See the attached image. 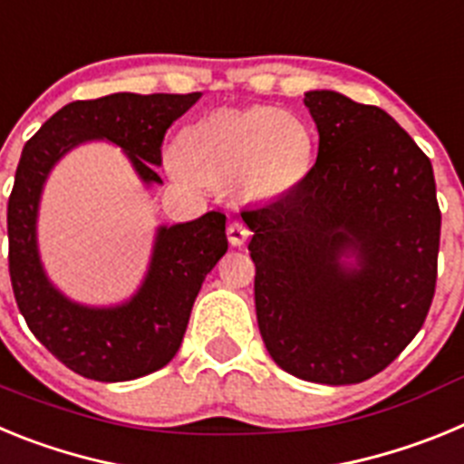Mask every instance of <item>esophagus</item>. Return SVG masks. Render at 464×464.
I'll return each mask as SVG.
<instances>
[{
  "instance_id": "obj_1",
  "label": "esophagus",
  "mask_w": 464,
  "mask_h": 464,
  "mask_svg": "<svg viewBox=\"0 0 464 464\" xmlns=\"http://www.w3.org/2000/svg\"><path fill=\"white\" fill-rule=\"evenodd\" d=\"M248 237H251V229L246 227L241 220H232V223L227 225V239L232 246L246 244V239H248Z\"/></svg>"
}]
</instances>
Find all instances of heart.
<instances>
[{"label": "heart", "instance_id": "obj_1", "mask_svg": "<svg viewBox=\"0 0 464 464\" xmlns=\"http://www.w3.org/2000/svg\"><path fill=\"white\" fill-rule=\"evenodd\" d=\"M314 139L302 118L269 106L220 109L188 125L179 139L171 176L183 183L227 186L253 199L288 195L304 181Z\"/></svg>", "mask_w": 464, "mask_h": 464}]
</instances>
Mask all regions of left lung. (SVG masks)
Masks as SVG:
<instances>
[{
	"label": "left lung",
	"mask_w": 464,
	"mask_h": 464,
	"mask_svg": "<svg viewBox=\"0 0 464 464\" xmlns=\"http://www.w3.org/2000/svg\"><path fill=\"white\" fill-rule=\"evenodd\" d=\"M318 158L251 227L256 314L274 362L297 379H372L423 327L441 213L430 158L383 109L311 90ZM343 256H355L346 263Z\"/></svg>",
	"instance_id": "1"
}]
</instances>
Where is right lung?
Instances as JSON below:
<instances>
[{"label": "right lung", "instance_id": "right-lung-1", "mask_svg": "<svg viewBox=\"0 0 464 464\" xmlns=\"http://www.w3.org/2000/svg\"><path fill=\"white\" fill-rule=\"evenodd\" d=\"M202 92H116L72 102L24 143L8 197V274L15 302L36 339L85 379L132 381L165 367L181 348L195 297L227 251L225 213L162 225L137 295L118 306L72 302L48 281L36 246L41 190L53 167L79 143L106 139L125 150L146 186L162 183V139Z\"/></svg>", "mask_w": 464, "mask_h": 464}]
</instances>
